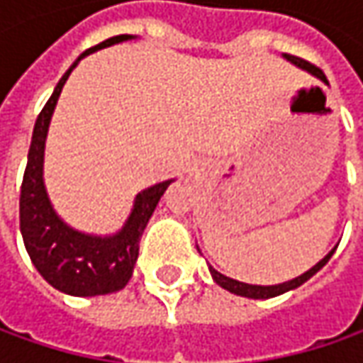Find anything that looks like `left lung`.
Listing matches in <instances>:
<instances>
[{"mask_svg": "<svg viewBox=\"0 0 363 363\" xmlns=\"http://www.w3.org/2000/svg\"><path fill=\"white\" fill-rule=\"evenodd\" d=\"M283 58L289 60L291 64H295L297 68L301 70H307V72H311L313 77H317L321 82H325L329 84L325 74L319 70V68H315L313 64H309L307 60H303V58H297V56H291V54H283ZM337 248V246H335ZM335 248H331L325 257L321 258L315 267H311L307 272H303L299 277H295V279H291V281H285V283H279V285H248V283H240V281H236V279H230V277H226V274H222V272H218L214 267H210V274H212V279L216 281V285H220L222 289H226V291H230L234 295H240V297H248V299H271V297H277V295H283L286 291H293V289H297L301 286L305 281H309L311 277H313L315 272L321 271L325 264H328V260L331 258V255L335 252ZM200 250V248H198Z\"/></svg>", "mask_w": 363, "mask_h": 363, "instance_id": "1", "label": "left lung"}]
</instances>
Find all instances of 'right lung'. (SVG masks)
<instances>
[{"label": "right lung", "instance_id": "obj_1", "mask_svg": "<svg viewBox=\"0 0 363 363\" xmlns=\"http://www.w3.org/2000/svg\"><path fill=\"white\" fill-rule=\"evenodd\" d=\"M135 35L123 34L108 38L99 46L89 48L78 56L74 64L64 72L52 92L46 106L35 121L28 165L23 174L20 194V230L26 250L38 272L50 285L66 295L96 297L117 293L129 283L133 267L139 257V240L147 222L155 212L163 191L174 179L155 184L135 196L133 210L123 228L108 236H94L68 226L56 214L44 184V149L48 127L62 86L77 68V64L96 50L133 40Z\"/></svg>", "mask_w": 363, "mask_h": 363}]
</instances>
